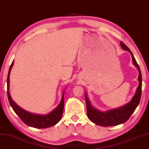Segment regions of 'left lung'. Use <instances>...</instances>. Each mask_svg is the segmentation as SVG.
I'll return each instance as SVG.
<instances>
[{
  "label": "left lung",
  "instance_id": "left-lung-1",
  "mask_svg": "<svg viewBox=\"0 0 149 149\" xmlns=\"http://www.w3.org/2000/svg\"><path fill=\"white\" fill-rule=\"evenodd\" d=\"M120 45L123 49L128 51L131 54L133 65L137 67L139 71V85L137 86L135 95H133L131 100L129 103L119 108L113 109L104 112L100 111L94 108L93 105L91 104V102L88 100L87 95L85 93L86 112H87L88 119L95 125L101 126V127H112V126H116L125 123L135 111V109L138 106L140 101L141 94H142V74H141L140 67L137 65L132 52L127 47V45L122 42H120Z\"/></svg>",
  "mask_w": 149,
  "mask_h": 149
}]
</instances>
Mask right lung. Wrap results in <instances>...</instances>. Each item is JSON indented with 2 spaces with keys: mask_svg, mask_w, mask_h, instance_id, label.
<instances>
[{
  "mask_svg": "<svg viewBox=\"0 0 149 149\" xmlns=\"http://www.w3.org/2000/svg\"><path fill=\"white\" fill-rule=\"evenodd\" d=\"M14 63V62L13 61L9 67L8 76H7V96H8L9 104L12 107L13 110L17 114V116L20 118V120L25 125L29 126V127L37 128V129H47V128L56 125L61 120L62 116H63L65 91L62 95V98L60 104L54 110L47 114L40 115L31 113L24 110L13 100L10 95V93H9V74H10V71L12 70Z\"/></svg>",
  "mask_w": 149,
  "mask_h": 149,
  "instance_id": "obj_1",
  "label": "right lung"
}]
</instances>
